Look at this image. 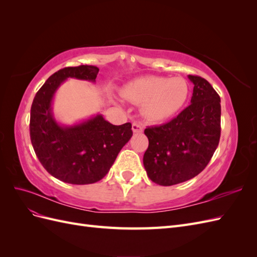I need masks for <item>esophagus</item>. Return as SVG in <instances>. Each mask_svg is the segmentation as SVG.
Masks as SVG:
<instances>
[{"instance_id": "esophagus-1", "label": "esophagus", "mask_w": 257, "mask_h": 257, "mask_svg": "<svg viewBox=\"0 0 257 257\" xmlns=\"http://www.w3.org/2000/svg\"><path fill=\"white\" fill-rule=\"evenodd\" d=\"M132 130H133L134 133H137V134H138V133H143L144 126H143L142 123L134 122L133 124H132Z\"/></svg>"}]
</instances>
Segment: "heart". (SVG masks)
<instances>
[{
  "instance_id": "heart-1",
  "label": "heart",
  "mask_w": 257,
  "mask_h": 257,
  "mask_svg": "<svg viewBox=\"0 0 257 257\" xmlns=\"http://www.w3.org/2000/svg\"><path fill=\"white\" fill-rule=\"evenodd\" d=\"M122 94L131 102L143 104L144 113L150 121L162 122L182 109L190 85L182 77L145 76L128 82Z\"/></svg>"
}]
</instances>
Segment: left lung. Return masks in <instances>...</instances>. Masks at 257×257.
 Wrapping results in <instances>:
<instances>
[{
  "instance_id": "left-lung-1",
  "label": "left lung",
  "mask_w": 257,
  "mask_h": 257,
  "mask_svg": "<svg viewBox=\"0 0 257 257\" xmlns=\"http://www.w3.org/2000/svg\"><path fill=\"white\" fill-rule=\"evenodd\" d=\"M188 77L194 84L191 104L172 121L145 130L149 146L144 166L148 177L160 185L178 184L197 176L220 142V96L206 79Z\"/></svg>"
}]
</instances>
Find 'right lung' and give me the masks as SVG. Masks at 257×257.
I'll return each instance as SVG.
<instances>
[{
    "instance_id": "add662e5",
    "label": "right lung",
    "mask_w": 257,
    "mask_h": 257,
    "mask_svg": "<svg viewBox=\"0 0 257 257\" xmlns=\"http://www.w3.org/2000/svg\"><path fill=\"white\" fill-rule=\"evenodd\" d=\"M98 67L80 65L62 68L37 91L31 107L30 136L44 168L59 180L71 184H91L109 172L120 150L133 132L130 122L113 125L102 114L74 125L54 119L52 99L67 78L95 82Z\"/></svg>"
}]
</instances>
